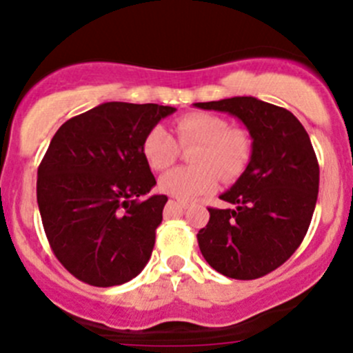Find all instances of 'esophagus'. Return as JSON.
<instances>
[{
	"instance_id": "obj_1",
	"label": "esophagus",
	"mask_w": 353,
	"mask_h": 353,
	"mask_svg": "<svg viewBox=\"0 0 353 353\" xmlns=\"http://www.w3.org/2000/svg\"><path fill=\"white\" fill-rule=\"evenodd\" d=\"M177 205H179L181 208H188L190 207V201H177Z\"/></svg>"
}]
</instances>
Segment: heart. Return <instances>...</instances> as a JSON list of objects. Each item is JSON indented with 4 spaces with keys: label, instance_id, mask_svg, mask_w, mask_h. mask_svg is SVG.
Segmentation results:
<instances>
[{
    "label": "heart",
    "instance_id": "heart-1",
    "mask_svg": "<svg viewBox=\"0 0 353 353\" xmlns=\"http://www.w3.org/2000/svg\"><path fill=\"white\" fill-rule=\"evenodd\" d=\"M177 143L198 146L191 153L193 167H177L163 174L159 188L177 200H193L217 188L219 174L224 181L241 176L252 159V138L243 129H232L221 115L194 112L176 122ZM174 136L162 125L150 129L143 139V157L153 170H165L179 155Z\"/></svg>",
    "mask_w": 353,
    "mask_h": 353
}]
</instances>
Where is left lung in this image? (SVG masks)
<instances>
[{
  "mask_svg": "<svg viewBox=\"0 0 353 353\" xmlns=\"http://www.w3.org/2000/svg\"><path fill=\"white\" fill-rule=\"evenodd\" d=\"M225 112L245 124L252 159L221 194L232 208H208L196 234L210 268L232 279H256L295 253L312 221L319 193V163L309 134L286 108L253 97L194 103Z\"/></svg>",
  "mask_w": 353,
  "mask_h": 353,
  "instance_id": "8db88e82",
  "label": "left lung"
}]
</instances>
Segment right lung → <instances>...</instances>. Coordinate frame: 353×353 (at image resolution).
I'll return each mask as SVG.
<instances>
[{
    "mask_svg": "<svg viewBox=\"0 0 353 353\" xmlns=\"http://www.w3.org/2000/svg\"><path fill=\"white\" fill-rule=\"evenodd\" d=\"M174 107L108 101L65 122L37 169L44 232L61 265L91 286L124 285L152 256L165 194L143 139Z\"/></svg>",
    "mask_w": 353,
    "mask_h": 353,
    "instance_id": "add662e5",
    "label": "right lung"
}]
</instances>
